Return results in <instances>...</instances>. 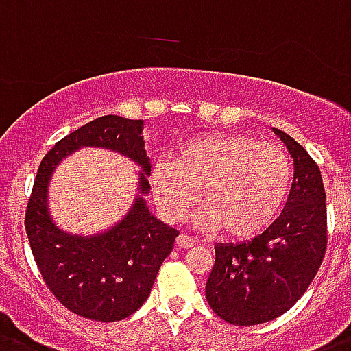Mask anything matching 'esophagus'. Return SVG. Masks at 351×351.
Returning a JSON list of instances; mask_svg holds the SVG:
<instances>
[{
  "mask_svg": "<svg viewBox=\"0 0 351 351\" xmlns=\"http://www.w3.org/2000/svg\"><path fill=\"white\" fill-rule=\"evenodd\" d=\"M194 244H196V241L191 239L189 235H185V234H180L178 237H176V246L178 248H193Z\"/></svg>",
  "mask_w": 351,
  "mask_h": 351,
  "instance_id": "esophagus-1",
  "label": "esophagus"
}]
</instances>
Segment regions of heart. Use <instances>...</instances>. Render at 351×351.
<instances>
[{"instance_id":"heart-1","label":"heart","mask_w":351,"mask_h":351,"mask_svg":"<svg viewBox=\"0 0 351 351\" xmlns=\"http://www.w3.org/2000/svg\"><path fill=\"white\" fill-rule=\"evenodd\" d=\"M291 180V162L276 144L246 134H203L182 144L175 162L155 164L149 185L171 223L184 219L202 191L205 207L194 217L196 226L250 239L278 216Z\"/></svg>"}]
</instances>
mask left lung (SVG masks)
<instances>
[{
  "instance_id": "obj_1",
  "label": "left lung",
  "mask_w": 351,
  "mask_h": 351,
  "mask_svg": "<svg viewBox=\"0 0 351 351\" xmlns=\"http://www.w3.org/2000/svg\"><path fill=\"white\" fill-rule=\"evenodd\" d=\"M273 132L294 162L284 212L252 241L216 244V262L205 285L212 311L237 326L267 323L289 311L325 257L326 194L319 167L291 135Z\"/></svg>"
}]
</instances>
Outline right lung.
<instances>
[{"label":"right lung","mask_w":351,"mask_h":351,"mask_svg":"<svg viewBox=\"0 0 351 351\" xmlns=\"http://www.w3.org/2000/svg\"><path fill=\"white\" fill-rule=\"evenodd\" d=\"M144 121L103 116L53 146L40 162L28 208L26 234L40 275L55 298L87 319L121 321L134 314L152 293L162 262L178 232L149 212L152 158L144 146ZM82 147L119 152L139 165L138 193L131 208L98 234L62 231L49 210V184L64 158Z\"/></svg>","instance_id":"right-lung-1"}]
</instances>
